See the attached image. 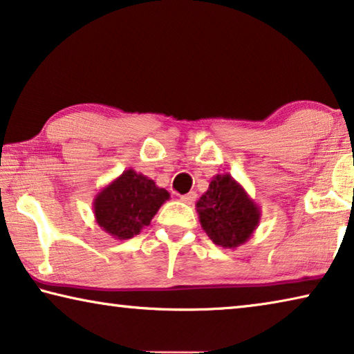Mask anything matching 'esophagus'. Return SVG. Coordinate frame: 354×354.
Here are the masks:
<instances>
[{"instance_id": "obj_1", "label": "esophagus", "mask_w": 354, "mask_h": 354, "mask_svg": "<svg viewBox=\"0 0 354 354\" xmlns=\"http://www.w3.org/2000/svg\"><path fill=\"white\" fill-rule=\"evenodd\" d=\"M195 198H197V194L195 192H189L186 195H181V201H184V203H187V205H192Z\"/></svg>"}]
</instances>
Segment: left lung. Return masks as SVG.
Instances as JSON below:
<instances>
[{
    "label": "left lung",
    "mask_w": 354,
    "mask_h": 354,
    "mask_svg": "<svg viewBox=\"0 0 354 354\" xmlns=\"http://www.w3.org/2000/svg\"><path fill=\"white\" fill-rule=\"evenodd\" d=\"M195 207L201 228L212 243L223 249L239 248L249 241L261 218L260 206L228 173L211 179Z\"/></svg>",
    "instance_id": "8db88e82"
}]
</instances>
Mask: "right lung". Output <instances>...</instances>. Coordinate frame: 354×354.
<instances>
[{
    "label": "right lung",
    "instance_id": "1",
    "mask_svg": "<svg viewBox=\"0 0 354 354\" xmlns=\"http://www.w3.org/2000/svg\"><path fill=\"white\" fill-rule=\"evenodd\" d=\"M170 194L132 168L124 170L94 195L97 225L116 239H131L148 227Z\"/></svg>",
    "mask_w": 354,
    "mask_h": 354
}]
</instances>
